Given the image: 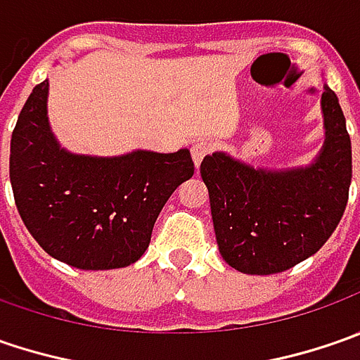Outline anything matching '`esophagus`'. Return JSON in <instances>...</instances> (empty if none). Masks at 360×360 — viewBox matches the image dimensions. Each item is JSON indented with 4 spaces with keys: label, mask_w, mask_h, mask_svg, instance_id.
I'll return each mask as SVG.
<instances>
[{
    "label": "esophagus",
    "mask_w": 360,
    "mask_h": 360,
    "mask_svg": "<svg viewBox=\"0 0 360 360\" xmlns=\"http://www.w3.org/2000/svg\"><path fill=\"white\" fill-rule=\"evenodd\" d=\"M210 150H212V146L208 144V142H204V140L196 142V144L190 148V152H192V160H194V166H196V168L200 166L202 158H204L206 154H210Z\"/></svg>",
    "instance_id": "obj_1"
}]
</instances>
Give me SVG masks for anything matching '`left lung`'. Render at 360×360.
Returning <instances> with one entry per match:
<instances>
[{"label":"left lung","instance_id":"obj_1","mask_svg":"<svg viewBox=\"0 0 360 360\" xmlns=\"http://www.w3.org/2000/svg\"><path fill=\"white\" fill-rule=\"evenodd\" d=\"M321 108L325 144L309 166L255 168L224 152L202 160L218 250L238 272L292 269L319 252L339 226L353 178L351 136L328 86Z\"/></svg>","mask_w":360,"mask_h":360}]
</instances>
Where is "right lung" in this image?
I'll return each mask as SVG.
<instances>
[{
  "label": "right lung",
  "mask_w": 360,
  "mask_h": 360,
  "mask_svg": "<svg viewBox=\"0 0 360 360\" xmlns=\"http://www.w3.org/2000/svg\"><path fill=\"white\" fill-rule=\"evenodd\" d=\"M48 79L21 108L11 134L9 180L37 244L82 270L124 269L144 255L160 210L194 174L190 150L72 154L51 134Z\"/></svg>",
  "instance_id": "1"
}]
</instances>
